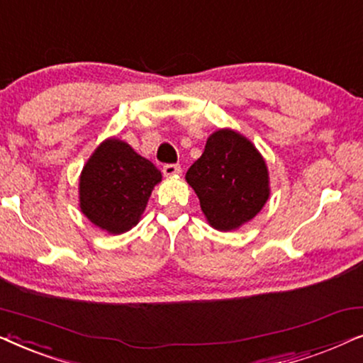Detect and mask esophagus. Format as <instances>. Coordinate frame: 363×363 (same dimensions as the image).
Masks as SVG:
<instances>
[{"label":"esophagus","mask_w":363,"mask_h":363,"mask_svg":"<svg viewBox=\"0 0 363 363\" xmlns=\"http://www.w3.org/2000/svg\"><path fill=\"white\" fill-rule=\"evenodd\" d=\"M180 172H182V167L178 165V163H167V165H163V175L165 177L178 175Z\"/></svg>","instance_id":"esophagus-1"}]
</instances>
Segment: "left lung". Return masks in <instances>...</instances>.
<instances>
[{
    "instance_id": "1",
    "label": "left lung",
    "mask_w": 363,
    "mask_h": 363,
    "mask_svg": "<svg viewBox=\"0 0 363 363\" xmlns=\"http://www.w3.org/2000/svg\"><path fill=\"white\" fill-rule=\"evenodd\" d=\"M210 225L230 231L255 218L269 196L267 168L250 140L218 130L186 172Z\"/></svg>"
}]
</instances>
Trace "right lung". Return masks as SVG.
<instances>
[{
	"instance_id": "right-lung-1",
	"label": "right lung",
	"mask_w": 363,
	"mask_h": 363,
	"mask_svg": "<svg viewBox=\"0 0 363 363\" xmlns=\"http://www.w3.org/2000/svg\"><path fill=\"white\" fill-rule=\"evenodd\" d=\"M162 173L125 142H104L81 175V210L94 225L123 233L137 225Z\"/></svg>"
}]
</instances>
